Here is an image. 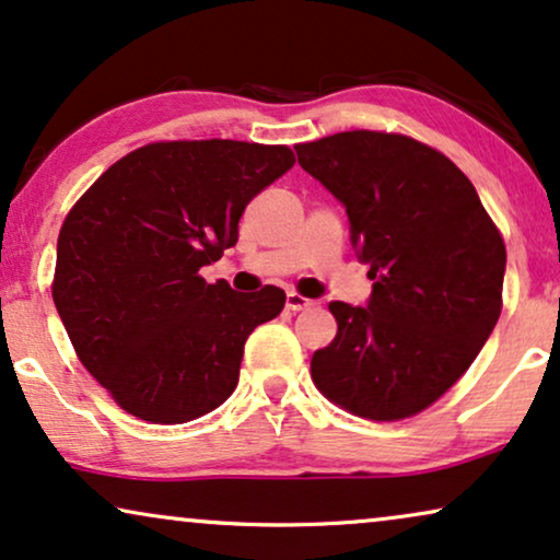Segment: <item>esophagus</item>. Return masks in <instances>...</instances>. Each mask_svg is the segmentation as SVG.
I'll return each mask as SVG.
<instances>
[{
    "label": "esophagus",
    "instance_id": "1",
    "mask_svg": "<svg viewBox=\"0 0 560 560\" xmlns=\"http://www.w3.org/2000/svg\"><path fill=\"white\" fill-rule=\"evenodd\" d=\"M311 303H314V301H308V298H303V295H298V293H288L285 295V308L288 311H303V308H308Z\"/></svg>",
    "mask_w": 560,
    "mask_h": 560
}]
</instances>
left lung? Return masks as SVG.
I'll return each instance as SVG.
<instances>
[{"label": "left lung", "instance_id": "left-lung-1", "mask_svg": "<svg viewBox=\"0 0 560 560\" xmlns=\"http://www.w3.org/2000/svg\"><path fill=\"white\" fill-rule=\"evenodd\" d=\"M298 164L342 202L370 267L365 306L331 301L337 337L316 388L375 422L411 417L470 368L502 314L506 249L476 187L424 143L347 130L298 143Z\"/></svg>", "mask_w": 560, "mask_h": 560}]
</instances>
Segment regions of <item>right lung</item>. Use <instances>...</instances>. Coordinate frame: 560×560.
Here are the masks:
<instances>
[{
    "label": "right lung",
    "instance_id": "1",
    "mask_svg": "<svg viewBox=\"0 0 560 560\" xmlns=\"http://www.w3.org/2000/svg\"><path fill=\"white\" fill-rule=\"evenodd\" d=\"M293 164L288 147L149 143L71 208L54 303L82 365L128 413L183 424L234 394L246 339L285 293H236L198 272L238 242L244 208Z\"/></svg>",
    "mask_w": 560,
    "mask_h": 560
}]
</instances>
